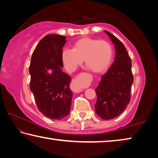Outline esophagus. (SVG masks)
<instances>
[{
	"label": "esophagus",
	"mask_w": 158,
	"mask_h": 158,
	"mask_svg": "<svg viewBox=\"0 0 158 158\" xmlns=\"http://www.w3.org/2000/svg\"><path fill=\"white\" fill-rule=\"evenodd\" d=\"M87 84L86 80V74L85 73L80 74L79 76H77L72 84L71 89L72 90L74 93H79L82 91L81 88L84 87Z\"/></svg>",
	"instance_id": "34e87169"
}]
</instances>
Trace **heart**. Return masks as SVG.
Listing matches in <instances>:
<instances>
[{"mask_svg":"<svg viewBox=\"0 0 158 158\" xmlns=\"http://www.w3.org/2000/svg\"><path fill=\"white\" fill-rule=\"evenodd\" d=\"M72 47L73 49H65L61 52V59L69 72L75 71L84 60L93 73H102L110 65L113 58L112 46L105 40L84 37L73 42Z\"/></svg>","mask_w":158,"mask_h":158,"instance_id":"heart-1","label":"heart"}]
</instances>
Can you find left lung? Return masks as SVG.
<instances>
[{"label": "left lung", "instance_id": "1", "mask_svg": "<svg viewBox=\"0 0 158 158\" xmlns=\"http://www.w3.org/2000/svg\"><path fill=\"white\" fill-rule=\"evenodd\" d=\"M114 44L116 56L110 68L101 77L95 89V113L101 118L110 120L119 116L130 100L133 84L132 61L123 44L109 31H104Z\"/></svg>", "mask_w": 158, "mask_h": 158}]
</instances>
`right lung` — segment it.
Segmentation results:
<instances>
[{
    "label": "right lung",
    "mask_w": 158,
    "mask_h": 158,
    "mask_svg": "<svg viewBox=\"0 0 158 158\" xmlns=\"http://www.w3.org/2000/svg\"><path fill=\"white\" fill-rule=\"evenodd\" d=\"M67 37L50 34L42 38L31 57L30 89L37 108L51 119L61 120L70 111L72 78L62 70L61 52Z\"/></svg>",
    "instance_id": "right-lung-1"
}]
</instances>
